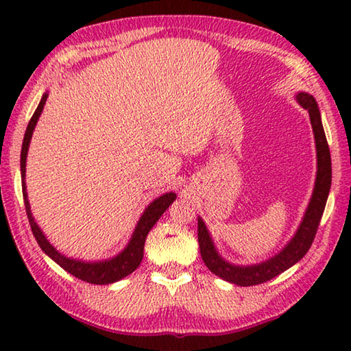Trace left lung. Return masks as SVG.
<instances>
[{"label":"left lung","instance_id":"1","mask_svg":"<svg viewBox=\"0 0 351 351\" xmlns=\"http://www.w3.org/2000/svg\"><path fill=\"white\" fill-rule=\"evenodd\" d=\"M295 100L310 114L316 145V179L313 193H311L310 203L306 206L304 219H302L299 228H297L294 237L289 239V243L275 256L267 258L265 262L254 263V265H234V263H230L220 256L204 220L198 217V243L203 262L214 275L232 282V285H262V282L273 280L280 273L286 271L287 268L299 262L308 252L311 243L315 239L316 230H318L321 215L324 213L326 201H328L330 190V180H332V167H330L329 145L328 141H326L323 123H321V113L313 95L299 93L295 95Z\"/></svg>","mask_w":351,"mask_h":351}]
</instances>
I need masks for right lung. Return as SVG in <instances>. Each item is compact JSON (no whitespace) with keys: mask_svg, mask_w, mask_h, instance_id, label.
Here are the masks:
<instances>
[{"mask_svg":"<svg viewBox=\"0 0 351 351\" xmlns=\"http://www.w3.org/2000/svg\"><path fill=\"white\" fill-rule=\"evenodd\" d=\"M47 99V93L43 94L41 102L38 105V108L33 113V117L28 123L25 136H23V143H22V152H21V174H22V193H23V203H25V210L28 215V222H30L33 237L40 244V247L45 251L46 256H49L52 261L64 268L65 271H69L70 275L78 278V280H83L86 282H90V285H112V282H117L123 278L136 270V268L141 265L143 258V246H145L147 234L153 228V225L158 222V219L165 214V210L169 208V206L174 203L177 195L174 191H169V193L161 195L160 198L153 199L150 204L147 206L143 214L138 219V222L134 228V233L126 247L123 249L118 256L112 258H107V261H97V262H88V261H80V258H71L66 257L64 254H60L57 249L49 243V239L46 238V234L41 232V228L38 227V223L33 219V214L30 210V203H28V195H27V185H25V166H27V155H28V147H30V141L33 136V131H35V126L40 119L43 108H45Z\"/></svg>","mask_w":351,"mask_h":351,"instance_id":"right-lung-1","label":"right lung"}]
</instances>
